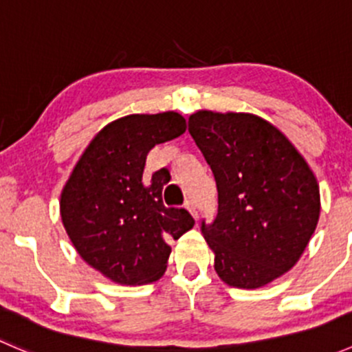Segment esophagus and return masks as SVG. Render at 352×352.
Segmentation results:
<instances>
[{
	"instance_id": "1",
	"label": "esophagus",
	"mask_w": 352,
	"mask_h": 352,
	"mask_svg": "<svg viewBox=\"0 0 352 352\" xmlns=\"http://www.w3.org/2000/svg\"><path fill=\"white\" fill-rule=\"evenodd\" d=\"M186 208H187V211L190 212V214L194 216V218H199L197 216V208H196V202L192 201V199H189V201H186Z\"/></svg>"
}]
</instances>
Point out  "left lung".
Instances as JSON below:
<instances>
[{"label":"left lung","mask_w":352,"mask_h":352,"mask_svg":"<svg viewBox=\"0 0 352 352\" xmlns=\"http://www.w3.org/2000/svg\"><path fill=\"white\" fill-rule=\"evenodd\" d=\"M189 133L214 173L218 212L201 232L228 286L255 289L289 271L320 216V189L307 160L262 117L197 110Z\"/></svg>","instance_id":"8db88e82"}]
</instances>
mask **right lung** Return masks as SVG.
Here are the masks:
<instances>
[{
	"instance_id": "add662e5",
	"label": "right lung",
	"mask_w": 352,
	"mask_h": 352,
	"mask_svg": "<svg viewBox=\"0 0 352 352\" xmlns=\"http://www.w3.org/2000/svg\"><path fill=\"white\" fill-rule=\"evenodd\" d=\"M180 113H131L90 141L61 190L59 211L80 257L117 285L155 283L165 274L168 240L194 226L184 208L163 204L170 173L143 175L156 144L186 133Z\"/></svg>"
}]
</instances>
